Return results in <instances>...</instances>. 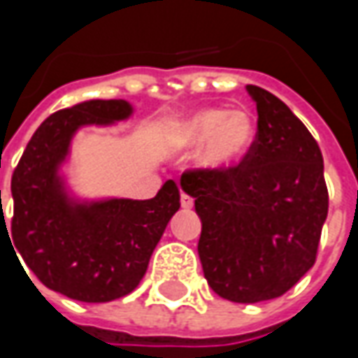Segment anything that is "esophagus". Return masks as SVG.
<instances>
[{
    "mask_svg": "<svg viewBox=\"0 0 358 358\" xmlns=\"http://www.w3.org/2000/svg\"><path fill=\"white\" fill-rule=\"evenodd\" d=\"M181 207L183 209H191L193 207V197H189L187 193H181Z\"/></svg>",
    "mask_w": 358,
    "mask_h": 358,
    "instance_id": "esophagus-1",
    "label": "esophagus"
}]
</instances>
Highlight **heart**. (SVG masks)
<instances>
[{"mask_svg": "<svg viewBox=\"0 0 358 358\" xmlns=\"http://www.w3.org/2000/svg\"><path fill=\"white\" fill-rule=\"evenodd\" d=\"M177 141L185 147L202 145L199 163L205 169L223 171L233 167L247 149L251 147L255 137L253 115L245 109H201L187 117L177 131Z\"/></svg>", "mask_w": 358, "mask_h": 358, "instance_id": "obj_1", "label": "heart"}]
</instances>
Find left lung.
Instances as JSON below:
<instances>
[{"label": "left lung", "instance_id": "left-lung-1", "mask_svg": "<svg viewBox=\"0 0 358 358\" xmlns=\"http://www.w3.org/2000/svg\"><path fill=\"white\" fill-rule=\"evenodd\" d=\"M257 135L239 165L193 169L181 187L201 219L205 279L233 303L281 296L317 259L329 191L323 155L303 121L273 93L247 85Z\"/></svg>", "mask_w": 358, "mask_h": 358}]
</instances>
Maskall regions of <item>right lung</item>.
<instances>
[{"mask_svg": "<svg viewBox=\"0 0 358 358\" xmlns=\"http://www.w3.org/2000/svg\"><path fill=\"white\" fill-rule=\"evenodd\" d=\"M131 113L125 99H91L49 115L11 177L13 247L48 289L76 301L107 303L129 295L181 207L173 179L145 201H79L67 193L59 169L77 129L113 125Z\"/></svg>", "mask_w": 358, "mask_h": 358, "instance_id": "add662e5", "label": "right lung"}]
</instances>
